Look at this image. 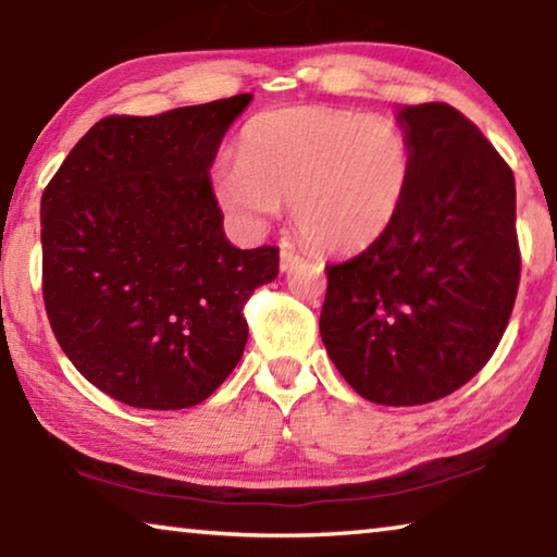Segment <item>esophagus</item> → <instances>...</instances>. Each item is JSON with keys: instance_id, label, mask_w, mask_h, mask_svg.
<instances>
[{"instance_id": "esophagus-1", "label": "esophagus", "mask_w": 557, "mask_h": 557, "mask_svg": "<svg viewBox=\"0 0 557 557\" xmlns=\"http://www.w3.org/2000/svg\"><path fill=\"white\" fill-rule=\"evenodd\" d=\"M300 262H302V257L297 255L293 247H282V255H280V270L282 272H289L293 268H297Z\"/></svg>"}]
</instances>
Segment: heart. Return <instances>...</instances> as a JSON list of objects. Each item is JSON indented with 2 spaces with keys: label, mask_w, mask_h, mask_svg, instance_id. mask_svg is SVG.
<instances>
[{
  "label": "heart",
  "mask_w": 557,
  "mask_h": 557,
  "mask_svg": "<svg viewBox=\"0 0 557 557\" xmlns=\"http://www.w3.org/2000/svg\"><path fill=\"white\" fill-rule=\"evenodd\" d=\"M409 131L388 115L280 108L239 138V161L219 163L211 189L226 214L262 230L289 203L300 237L325 255L375 245L401 214L413 182Z\"/></svg>",
  "instance_id": "1"
}]
</instances>
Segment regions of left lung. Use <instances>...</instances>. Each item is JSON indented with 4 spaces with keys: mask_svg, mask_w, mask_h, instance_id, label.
I'll return each mask as SVG.
<instances>
[{
    "mask_svg": "<svg viewBox=\"0 0 557 557\" xmlns=\"http://www.w3.org/2000/svg\"><path fill=\"white\" fill-rule=\"evenodd\" d=\"M413 182L383 237L327 264L320 338L368 401L419 406L482 371L520 285L515 176L457 108L406 106Z\"/></svg>",
    "mask_w": 557,
    "mask_h": 557,
    "instance_id": "obj_1",
    "label": "left lung"
}]
</instances>
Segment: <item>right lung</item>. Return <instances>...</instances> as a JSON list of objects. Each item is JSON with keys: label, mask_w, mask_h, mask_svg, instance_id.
<instances>
[{"label": "right lung", "mask_w": 557, "mask_h": 557, "mask_svg": "<svg viewBox=\"0 0 557 557\" xmlns=\"http://www.w3.org/2000/svg\"><path fill=\"white\" fill-rule=\"evenodd\" d=\"M249 100L108 115L42 194L47 318L77 371L115 401L189 409L245 354L242 310L277 277L280 249L226 242L209 169Z\"/></svg>", "instance_id": "right-lung-1"}]
</instances>
